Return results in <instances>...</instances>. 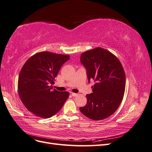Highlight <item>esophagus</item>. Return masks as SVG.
Instances as JSON below:
<instances>
[{
	"label": "esophagus",
	"mask_w": 152,
	"mask_h": 152,
	"mask_svg": "<svg viewBox=\"0 0 152 152\" xmlns=\"http://www.w3.org/2000/svg\"><path fill=\"white\" fill-rule=\"evenodd\" d=\"M71 94H72V96H73V97H75V96H78V94L73 93H72Z\"/></svg>",
	"instance_id": "1"
}]
</instances>
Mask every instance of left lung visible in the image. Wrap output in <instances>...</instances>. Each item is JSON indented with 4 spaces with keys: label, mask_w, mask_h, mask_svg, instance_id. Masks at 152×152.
Masks as SVG:
<instances>
[{
    "label": "left lung",
    "mask_w": 152,
    "mask_h": 152,
    "mask_svg": "<svg viewBox=\"0 0 152 152\" xmlns=\"http://www.w3.org/2000/svg\"><path fill=\"white\" fill-rule=\"evenodd\" d=\"M80 62L86 69L88 81L93 79V93L87 94V104L80 107L86 117L103 120L116 111L121 103L126 86L122 64L112 53L98 48L82 53Z\"/></svg>",
    "instance_id": "left-lung-1"
}]
</instances>
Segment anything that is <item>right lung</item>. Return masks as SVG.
I'll list each match as a JSON object with an SVG mask.
<instances>
[{"label": "right lung", "instance_id": "obj_1", "mask_svg": "<svg viewBox=\"0 0 152 152\" xmlns=\"http://www.w3.org/2000/svg\"><path fill=\"white\" fill-rule=\"evenodd\" d=\"M68 55L40 52L30 57L18 77V94L27 110L39 117H53L61 109L68 92L53 89L55 78Z\"/></svg>", "mask_w": 152, "mask_h": 152}]
</instances>
